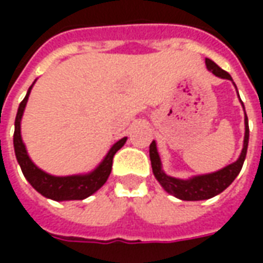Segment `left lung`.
<instances>
[{"mask_svg": "<svg viewBox=\"0 0 263 263\" xmlns=\"http://www.w3.org/2000/svg\"><path fill=\"white\" fill-rule=\"evenodd\" d=\"M205 65L207 69L213 73V74L218 76L221 79H228L232 80L230 73H227L226 70H222L218 65H215L213 60L205 59ZM248 139H249V126H248V118L245 115V138H243V148L241 152V156L238 158L237 162H234L231 165H228L224 169L215 172V173H210V175H204V176H197L189 180H180V179H175L165 175V172L160 167V159L158 151H156V143L152 141L149 145V156H151V165H152V171H154L155 177L158 179V182L163 186L167 193L173 194L175 197L180 198V200H187V201H197V200H207L220 194L224 192L232 182L234 179L238 176V173L241 172L243 165V160L247 156V149H248Z\"/></svg>", "mask_w": 263, "mask_h": 263, "instance_id": "obj_1", "label": "left lung"}]
</instances>
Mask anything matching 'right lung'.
<instances>
[{"instance_id": "add662e5", "label": "right lung", "mask_w": 263, "mask_h": 263, "mask_svg": "<svg viewBox=\"0 0 263 263\" xmlns=\"http://www.w3.org/2000/svg\"><path fill=\"white\" fill-rule=\"evenodd\" d=\"M32 86L26 92L25 98L21 101L20 108L16 112L15 118V132H14V148L16 160L20 163L21 169L26 180L31 183L32 187L36 192L45 196V197L52 198L56 201H63V200H83V198L91 196L94 192H97L98 189L107 182L111 169H112V159L117 151L122 148V145L126 142V138H122L118 142L115 143L112 148L109 149L107 156L100 163L97 169L91 172L90 175L84 176H66V177H56L50 176L48 173L41 171L39 167L33 165V162L29 159V156L26 154L25 145L22 142L21 138V118L25 109L26 101L29 97Z\"/></svg>"}]
</instances>
